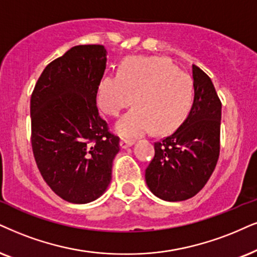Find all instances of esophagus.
<instances>
[{
	"label": "esophagus",
	"mask_w": 257,
	"mask_h": 257,
	"mask_svg": "<svg viewBox=\"0 0 257 257\" xmlns=\"http://www.w3.org/2000/svg\"><path fill=\"white\" fill-rule=\"evenodd\" d=\"M134 145V141L133 140H126V139H122L121 141H119V146H121V148H126V147H131V146Z\"/></svg>",
	"instance_id": "34e87169"
}]
</instances>
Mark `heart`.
Segmentation results:
<instances>
[{"label": "heart", "mask_w": 257, "mask_h": 257, "mask_svg": "<svg viewBox=\"0 0 257 257\" xmlns=\"http://www.w3.org/2000/svg\"><path fill=\"white\" fill-rule=\"evenodd\" d=\"M133 97L136 105L117 122L119 134L136 138L152 128L155 133H167L190 109L192 78L162 58H131L121 65L118 74L100 79L97 102L106 115L117 116L132 104Z\"/></svg>", "instance_id": "heart-1"}]
</instances>
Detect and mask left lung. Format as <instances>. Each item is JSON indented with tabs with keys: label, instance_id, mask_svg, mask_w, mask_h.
<instances>
[{
	"label": "left lung",
	"instance_id": "obj_1",
	"mask_svg": "<svg viewBox=\"0 0 257 257\" xmlns=\"http://www.w3.org/2000/svg\"><path fill=\"white\" fill-rule=\"evenodd\" d=\"M194 99L173 134L155 142L146 183L155 196L181 201L196 196L215 171L220 149L222 103L210 77L193 65Z\"/></svg>",
	"mask_w": 257,
	"mask_h": 257
}]
</instances>
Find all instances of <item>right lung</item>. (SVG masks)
I'll use <instances>...</instances> for the list:
<instances>
[{
  "label": "right lung",
  "mask_w": 257,
  "mask_h": 257,
  "mask_svg": "<svg viewBox=\"0 0 257 257\" xmlns=\"http://www.w3.org/2000/svg\"><path fill=\"white\" fill-rule=\"evenodd\" d=\"M106 65L102 45H79L45 67L31 97L32 149L41 177L57 196L86 204L111 180L119 138L96 104Z\"/></svg>",
  "instance_id": "right-lung-1"
}]
</instances>
